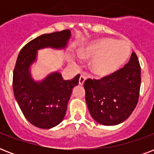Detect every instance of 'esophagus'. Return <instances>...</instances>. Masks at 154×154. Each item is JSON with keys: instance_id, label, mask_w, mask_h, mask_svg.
I'll list each match as a JSON object with an SVG mask.
<instances>
[{"instance_id": "obj_1", "label": "esophagus", "mask_w": 154, "mask_h": 154, "mask_svg": "<svg viewBox=\"0 0 154 154\" xmlns=\"http://www.w3.org/2000/svg\"><path fill=\"white\" fill-rule=\"evenodd\" d=\"M85 79H86V77H85L84 75H81V77H80V78H79V85H82L84 84V82H85Z\"/></svg>"}]
</instances>
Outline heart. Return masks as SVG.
Here are the masks:
<instances>
[{"label": "heart", "instance_id": "obj_1", "mask_svg": "<svg viewBox=\"0 0 154 154\" xmlns=\"http://www.w3.org/2000/svg\"><path fill=\"white\" fill-rule=\"evenodd\" d=\"M130 51V45L126 42L103 38L87 45L82 49L80 56L83 59H94L93 72L99 77H103L121 69L129 57Z\"/></svg>", "mask_w": 154, "mask_h": 154}]
</instances>
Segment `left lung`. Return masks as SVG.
<instances>
[{
	"mask_svg": "<svg viewBox=\"0 0 154 154\" xmlns=\"http://www.w3.org/2000/svg\"><path fill=\"white\" fill-rule=\"evenodd\" d=\"M141 80V66L134 52L129 62L112 74L85 80V101L92 117L104 125L125 121L138 102Z\"/></svg>",
	"mask_w": 154,
	"mask_h": 154,
	"instance_id": "8db88e82",
	"label": "left lung"
}]
</instances>
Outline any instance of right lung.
<instances>
[{
	"label": "right lung",
	"instance_id": "1",
	"mask_svg": "<svg viewBox=\"0 0 154 154\" xmlns=\"http://www.w3.org/2000/svg\"><path fill=\"white\" fill-rule=\"evenodd\" d=\"M70 34V30L65 29L41 35L23 47L16 61L13 76L14 96L25 118L41 129H50L62 122L80 74L65 81L60 73L54 72L37 83L30 77L29 68L36 59L38 49L64 48Z\"/></svg>",
	"mask_w": 154,
	"mask_h": 154
}]
</instances>
